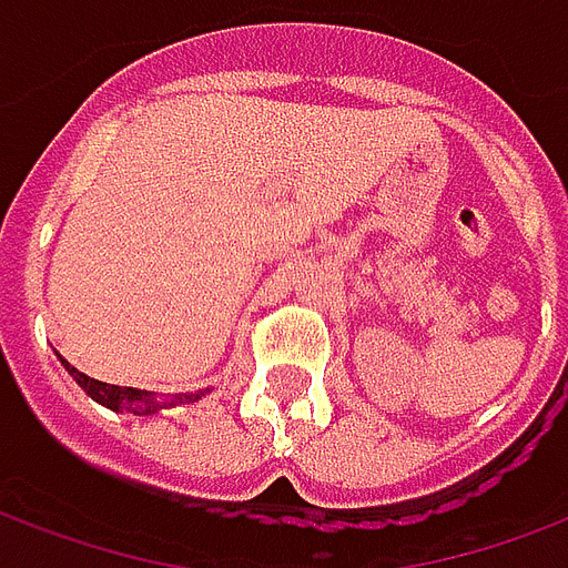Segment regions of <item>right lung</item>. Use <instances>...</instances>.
<instances>
[{
    "mask_svg": "<svg viewBox=\"0 0 568 568\" xmlns=\"http://www.w3.org/2000/svg\"><path fill=\"white\" fill-rule=\"evenodd\" d=\"M62 361V358H60ZM62 367L69 369V376H74V382L81 385L92 400L102 403L113 413H129V415H153L159 409H168V406H180V403H195L201 400L204 390H189V394H171V397H162V394H153V390L141 388H123V385H108V382L90 379L87 373H81L78 367H71L69 361H62Z\"/></svg>",
    "mask_w": 568,
    "mask_h": 568,
    "instance_id": "right-lung-1",
    "label": "right lung"
}]
</instances>
